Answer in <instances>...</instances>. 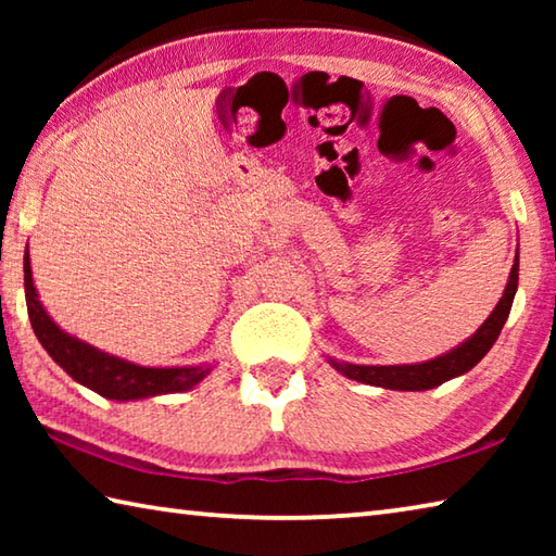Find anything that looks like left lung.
<instances>
[{"instance_id":"8db88e82","label":"left lung","mask_w":556,"mask_h":556,"mask_svg":"<svg viewBox=\"0 0 556 556\" xmlns=\"http://www.w3.org/2000/svg\"><path fill=\"white\" fill-rule=\"evenodd\" d=\"M517 271H520V257L515 255L510 277H507V285L501 301H497L493 314L485 318V321L478 326L473 336H468L464 343L451 348L448 353L431 357L425 363H412V365H357V363H345L336 361V357H326L331 363V368L345 375L348 380L372 384V388H384V390H402V392H421L431 390L444 384L446 380H454L458 375H466L470 368H476L478 363L483 361L485 353L491 351L493 343L501 336L503 326L510 316L513 299L517 291Z\"/></svg>"}]
</instances>
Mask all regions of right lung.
Instances as JSON below:
<instances>
[{"mask_svg":"<svg viewBox=\"0 0 556 556\" xmlns=\"http://www.w3.org/2000/svg\"><path fill=\"white\" fill-rule=\"evenodd\" d=\"M24 291L31 328L36 338H39V343L46 348V353L75 382L102 394V397L131 402L159 397V394L186 392L203 382L213 370V363L181 365V368H149V365H137L125 361V357L110 355L96 345L80 341V338L65 333L39 301V291L34 287L29 250L24 252Z\"/></svg>","mask_w":556,"mask_h":556,"instance_id":"right-lung-1","label":"right lung"}]
</instances>
